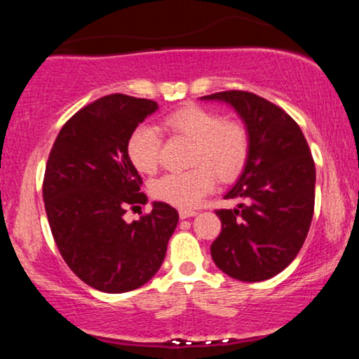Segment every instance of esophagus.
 I'll list each match as a JSON object with an SVG mask.
<instances>
[{"label":"esophagus","mask_w":359,"mask_h":359,"mask_svg":"<svg viewBox=\"0 0 359 359\" xmlns=\"http://www.w3.org/2000/svg\"><path fill=\"white\" fill-rule=\"evenodd\" d=\"M196 214H197V211H194V209H180L179 211L180 219H187V217L196 216Z\"/></svg>","instance_id":"34e87169"}]
</instances>
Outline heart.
<instances>
[{"instance_id":"1","label":"heart","mask_w":359,"mask_h":359,"mask_svg":"<svg viewBox=\"0 0 359 359\" xmlns=\"http://www.w3.org/2000/svg\"><path fill=\"white\" fill-rule=\"evenodd\" d=\"M163 128L196 143L189 172L167 174L155 180L151 194L180 209L194 208L212 191L216 175L233 180L241 174L250 156V133L236 121H224L219 113L201 106H185L163 119ZM162 137L155 126H138L128 140V156L143 174H154L160 163Z\"/></svg>"}]
</instances>
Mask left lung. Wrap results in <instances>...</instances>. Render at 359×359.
<instances>
[{
  "instance_id": "left-lung-1",
  "label": "left lung",
  "mask_w": 359,
  "mask_h": 359,
  "mask_svg": "<svg viewBox=\"0 0 359 359\" xmlns=\"http://www.w3.org/2000/svg\"><path fill=\"white\" fill-rule=\"evenodd\" d=\"M233 106L250 133V156L216 211L221 233L211 245L216 266L241 282H262L285 270L306 241L314 214L316 165L302 130L282 108L248 90L203 96Z\"/></svg>"
}]
</instances>
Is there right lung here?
<instances>
[{
  "instance_id": "right-lung-1",
  "label": "right lung",
  "mask_w": 359,
  "mask_h": 359,
  "mask_svg": "<svg viewBox=\"0 0 359 359\" xmlns=\"http://www.w3.org/2000/svg\"><path fill=\"white\" fill-rule=\"evenodd\" d=\"M158 109L151 100L109 94L62 126L48 155L43 201L62 258L82 282L106 294L145 285L162 266L179 212L154 203L138 221L128 205L147 204L128 140Z\"/></svg>"
}]
</instances>
